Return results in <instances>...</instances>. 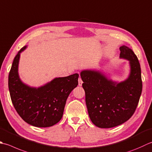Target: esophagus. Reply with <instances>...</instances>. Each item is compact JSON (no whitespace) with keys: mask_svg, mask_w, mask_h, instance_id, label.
Masks as SVG:
<instances>
[{"mask_svg":"<svg viewBox=\"0 0 152 152\" xmlns=\"http://www.w3.org/2000/svg\"><path fill=\"white\" fill-rule=\"evenodd\" d=\"M82 83H83V82H82L81 78H78V86H81L82 85Z\"/></svg>","mask_w":152,"mask_h":152,"instance_id":"esophagus-1","label":"esophagus"}]
</instances>
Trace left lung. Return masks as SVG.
I'll use <instances>...</instances> for the list:
<instances>
[{"label": "left lung", "instance_id": "obj_1", "mask_svg": "<svg viewBox=\"0 0 152 152\" xmlns=\"http://www.w3.org/2000/svg\"><path fill=\"white\" fill-rule=\"evenodd\" d=\"M119 49V57L129 61L130 74L125 80L113 81L96 70L80 72L89 117L95 125L102 129L117 126L129 120L142 94L141 68L137 56L125 45Z\"/></svg>", "mask_w": 152, "mask_h": 152}]
</instances>
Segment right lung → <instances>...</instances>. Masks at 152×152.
I'll return each mask as SVG.
<instances>
[{
    "label": "right lung",
    "mask_w": 152,
    "mask_h": 152,
    "mask_svg": "<svg viewBox=\"0 0 152 152\" xmlns=\"http://www.w3.org/2000/svg\"><path fill=\"white\" fill-rule=\"evenodd\" d=\"M17 53L8 76L12 102L21 118L36 127H49L58 123L63 115L66 99L78 84V74L55 78L39 88L31 87L21 80L18 74L20 53Z\"/></svg>",
    "instance_id": "add662e5"
}]
</instances>
